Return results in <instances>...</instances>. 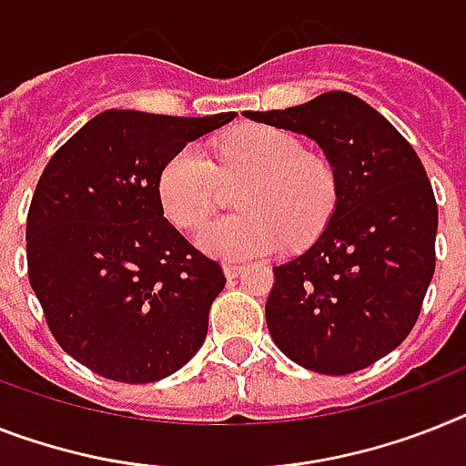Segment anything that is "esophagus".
<instances>
[{"label": "esophagus", "instance_id": "1", "mask_svg": "<svg viewBox=\"0 0 466 466\" xmlns=\"http://www.w3.org/2000/svg\"><path fill=\"white\" fill-rule=\"evenodd\" d=\"M222 269H225L227 279H234V277L241 272V263H232V260H227V263H222Z\"/></svg>", "mask_w": 466, "mask_h": 466}]
</instances>
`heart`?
<instances>
[{
    "instance_id": "obj_1",
    "label": "heart",
    "mask_w": 466,
    "mask_h": 466,
    "mask_svg": "<svg viewBox=\"0 0 466 466\" xmlns=\"http://www.w3.org/2000/svg\"><path fill=\"white\" fill-rule=\"evenodd\" d=\"M222 177H251L241 191V215L203 227L197 244L222 260L268 256L322 229L336 201L329 166L306 154L299 137L272 125H241L222 139L220 173L206 148L187 144L158 175L160 208L182 229H197L215 210Z\"/></svg>"
}]
</instances>
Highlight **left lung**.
<instances>
[{
	"instance_id": "obj_1",
	"label": "left lung",
	"mask_w": 466,
	"mask_h": 466,
	"mask_svg": "<svg viewBox=\"0 0 466 466\" xmlns=\"http://www.w3.org/2000/svg\"><path fill=\"white\" fill-rule=\"evenodd\" d=\"M246 118L310 137L336 182L334 213L318 241L272 268V341L312 372L365 370L412 331L436 269L439 206L420 156L348 92Z\"/></svg>"
}]
</instances>
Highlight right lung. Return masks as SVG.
Segmentation results:
<instances>
[{"instance_id":"obj_1","label":"right lung","mask_w":466,"mask_h":466,"mask_svg":"<svg viewBox=\"0 0 466 466\" xmlns=\"http://www.w3.org/2000/svg\"><path fill=\"white\" fill-rule=\"evenodd\" d=\"M229 120L113 108L46 163L27 210V279L58 346L92 372L151 384L206 341L227 279L163 218L158 175Z\"/></svg>"}]
</instances>
